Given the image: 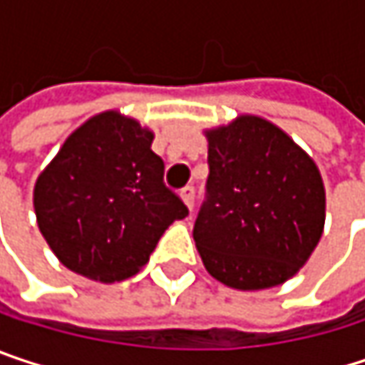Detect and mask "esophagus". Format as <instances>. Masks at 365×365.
Listing matches in <instances>:
<instances>
[{
    "label": "esophagus",
    "mask_w": 365,
    "mask_h": 365,
    "mask_svg": "<svg viewBox=\"0 0 365 365\" xmlns=\"http://www.w3.org/2000/svg\"><path fill=\"white\" fill-rule=\"evenodd\" d=\"M182 200L185 202V207L192 211L194 209V187L192 185H185L182 190Z\"/></svg>",
    "instance_id": "esophagus-1"
}]
</instances>
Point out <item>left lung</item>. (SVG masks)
Returning <instances> with one entry per match:
<instances>
[{
  "mask_svg": "<svg viewBox=\"0 0 365 365\" xmlns=\"http://www.w3.org/2000/svg\"><path fill=\"white\" fill-rule=\"evenodd\" d=\"M205 137L209 196L194 243L207 272L241 292L289 281L324 235L326 187L315 160L254 113L205 128Z\"/></svg>",
  "mask_w": 365,
  "mask_h": 365,
  "instance_id": "8db88e82",
  "label": "left lung"
}]
</instances>
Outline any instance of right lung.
Listing matches in <instances>:
<instances>
[{
  "label": "right lung",
  "mask_w": 365,
  "mask_h": 365,
  "mask_svg": "<svg viewBox=\"0 0 365 365\" xmlns=\"http://www.w3.org/2000/svg\"><path fill=\"white\" fill-rule=\"evenodd\" d=\"M154 133L108 110L80 124L37 175V228L58 262L93 281H124L148 264L163 232L187 215L165 187Z\"/></svg>",
  "instance_id": "1"
}]
</instances>
